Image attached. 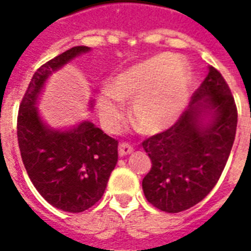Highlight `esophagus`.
<instances>
[{"label":"esophagus","instance_id":"obj_1","mask_svg":"<svg viewBox=\"0 0 251 251\" xmlns=\"http://www.w3.org/2000/svg\"><path fill=\"white\" fill-rule=\"evenodd\" d=\"M133 152V147L129 145V143H126V142H122L118 145V155L120 156H126V155H129V153Z\"/></svg>","mask_w":251,"mask_h":251}]
</instances>
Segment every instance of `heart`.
Masks as SVG:
<instances>
[{
  "label": "heart",
  "mask_w": 251,
  "mask_h": 251,
  "mask_svg": "<svg viewBox=\"0 0 251 251\" xmlns=\"http://www.w3.org/2000/svg\"><path fill=\"white\" fill-rule=\"evenodd\" d=\"M191 74L172 53H160L124 69L112 78L110 91H102L99 116L113 129L121 118L120 101H133L131 120L146 134L159 133L178 118L186 104Z\"/></svg>",
  "instance_id": "b5f03b06"
}]
</instances>
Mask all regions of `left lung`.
I'll list each match as a JSON object with an SVG mask.
<instances>
[{
    "instance_id": "left-lung-1",
    "label": "left lung",
    "mask_w": 251,
    "mask_h": 251,
    "mask_svg": "<svg viewBox=\"0 0 251 251\" xmlns=\"http://www.w3.org/2000/svg\"><path fill=\"white\" fill-rule=\"evenodd\" d=\"M237 127L234 99L212 66L171 129L142 145L152 161L142 181L146 198L161 211L176 214L206 198L220 178Z\"/></svg>"
}]
</instances>
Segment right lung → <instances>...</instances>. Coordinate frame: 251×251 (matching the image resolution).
I'll use <instances>...</instances> for the list:
<instances>
[{
	"label": "right lung",
	"mask_w": 251,
	"mask_h": 251,
	"mask_svg": "<svg viewBox=\"0 0 251 251\" xmlns=\"http://www.w3.org/2000/svg\"><path fill=\"white\" fill-rule=\"evenodd\" d=\"M90 50L74 47L37 69L18 113V143L29 179L49 204L66 212H83L101 198L117 164L118 142L91 121L50 127L37 104L49 78ZM92 108L91 99L88 109Z\"/></svg>",
	"instance_id": "right-lung-1"
}]
</instances>
